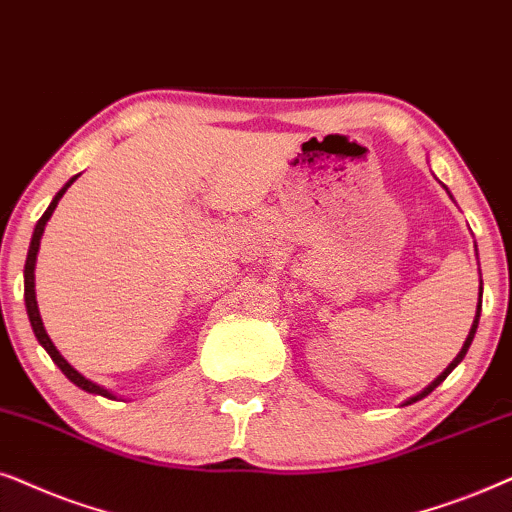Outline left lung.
<instances>
[{
  "mask_svg": "<svg viewBox=\"0 0 512 512\" xmlns=\"http://www.w3.org/2000/svg\"><path fill=\"white\" fill-rule=\"evenodd\" d=\"M442 187H445V185H442ZM445 189H447V187H445ZM447 194H449V189H447ZM449 196H452V194H449ZM475 250H478V248H475ZM480 311H482V281H480V302H478V309H475V318H473V325H470V332H468L466 342H463V346H461V351H459V353H456V358L452 360V363H449V365L445 367V372H442V374H438V379H435V381H431V384H428V386H426V388H424V391H421V393H417V395H412V398H410V400H405V405H412V403H417V400H421V398H426V395H428V393H431V391H433V388H438V386L442 384V381H445V379L449 377V372H452V370H454V367H456V365H459L463 358H466V353H468V349H470V344H473V337H475V332H478V323H480Z\"/></svg>",
  "mask_w": 512,
  "mask_h": 512,
  "instance_id": "1",
  "label": "left lung"
}]
</instances>
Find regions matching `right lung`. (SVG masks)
<instances>
[{
  "instance_id": "right-lung-1",
  "label": "right lung",
  "mask_w": 512,
  "mask_h": 512,
  "mask_svg": "<svg viewBox=\"0 0 512 512\" xmlns=\"http://www.w3.org/2000/svg\"><path fill=\"white\" fill-rule=\"evenodd\" d=\"M77 177H79V175H74V177H70V180L65 182V187L60 189V192H58L56 196H53L51 206L46 208V213H44L42 217H39L37 227H34V234H32V241H30V250H27L25 271H23V274H25V309H27V318H30L32 332H34V337H37V342L44 346L46 353H49L53 363H56V365L60 367V372H63L65 377L70 379L74 386H79L81 391H86V393H95V395H102V398L117 400V393H112V391H109V388L95 384V381H91V379H86L84 374L74 370V367H72L70 363H67V360H65L63 356H60V351L56 349V344L51 342L49 332H46V327H44V323H42V316H39L37 295H34V267H37V252H39V243H42V236H44V227H46V222L51 220V215H53V210H56L58 201L63 199V194L67 192V189H70V185H72L74 180H77Z\"/></svg>"
}]
</instances>
